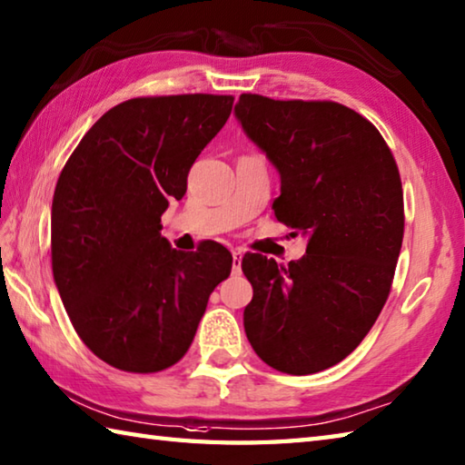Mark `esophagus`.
Instances as JSON below:
<instances>
[{"instance_id":"1","label":"esophagus","mask_w":465,"mask_h":465,"mask_svg":"<svg viewBox=\"0 0 465 465\" xmlns=\"http://www.w3.org/2000/svg\"><path fill=\"white\" fill-rule=\"evenodd\" d=\"M242 252L240 250H235L233 252V262H232V270H233V274H240V270H242Z\"/></svg>"}]
</instances>
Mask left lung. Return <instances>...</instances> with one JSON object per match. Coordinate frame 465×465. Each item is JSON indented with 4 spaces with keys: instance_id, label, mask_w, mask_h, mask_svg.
Instances as JSON below:
<instances>
[{
    "instance_id": "left-lung-1",
    "label": "left lung",
    "mask_w": 465,
    "mask_h": 465,
    "mask_svg": "<svg viewBox=\"0 0 465 465\" xmlns=\"http://www.w3.org/2000/svg\"><path fill=\"white\" fill-rule=\"evenodd\" d=\"M235 117L281 173L276 219L309 238L289 266L242 258L254 289L243 329L270 368L315 374L358 348L391 294L404 233L399 166L374 124L335 101L242 93Z\"/></svg>"
}]
</instances>
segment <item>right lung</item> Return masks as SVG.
Masks as SVG:
<instances>
[{
    "label": "right lung",
    "mask_w": 465,
    "mask_h": 465,
    "mask_svg": "<svg viewBox=\"0 0 465 465\" xmlns=\"http://www.w3.org/2000/svg\"><path fill=\"white\" fill-rule=\"evenodd\" d=\"M232 95L136 97L91 125L58 176L50 254L83 343L124 372L174 366L191 348L232 254L205 240L171 248L160 215L232 114Z\"/></svg>",
    "instance_id": "obj_1"
}]
</instances>
